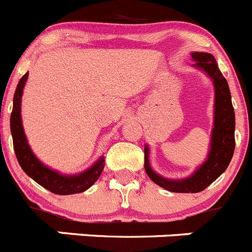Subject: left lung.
Wrapping results in <instances>:
<instances>
[{"mask_svg": "<svg viewBox=\"0 0 252 252\" xmlns=\"http://www.w3.org/2000/svg\"><path fill=\"white\" fill-rule=\"evenodd\" d=\"M194 66L203 69L215 84V126L208 158L192 177L182 180H170L158 175L150 168L149 149L145 146V171L154 183L174 193L202 192L212 184L227 169L235 151V111L226 78L218 69L216 59L208 53H192Z\"/></svg>", "mask_w": 252, "mask_h": 252, "instance_id": "left-lung-1", "label": "left lung"}]
</instances>
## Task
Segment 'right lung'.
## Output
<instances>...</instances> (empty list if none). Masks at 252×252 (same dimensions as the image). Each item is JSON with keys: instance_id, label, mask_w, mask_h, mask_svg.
<instances>
[{"instance_id": "add662e5", "label": "right lung", "mask_w": 252, "mask_h": 252, "mask_svg": "<svg viewBox=\"0 0 252 252\" xmlns=\"http://www.w3.org/2000/svg\"><path fill=\"white\" fill-rule=\"evenodd\" d=\"M28 77L29 73H26L17 84L15 95H13V107L10 119L13 150L16 154L17 161L22 170L25 171L29 177L32 178L36 183L50 190L51 193L66 195L84 192L91 186H93V183H95V180L99 178L102 170H103L104 159L101 158L92 168L79 175H62L57 171L49 169L48 166H45L37 160V158L32 154L30 146H29L21 122L22 90L25 87Z\"/></svg>"}]
</instances>
